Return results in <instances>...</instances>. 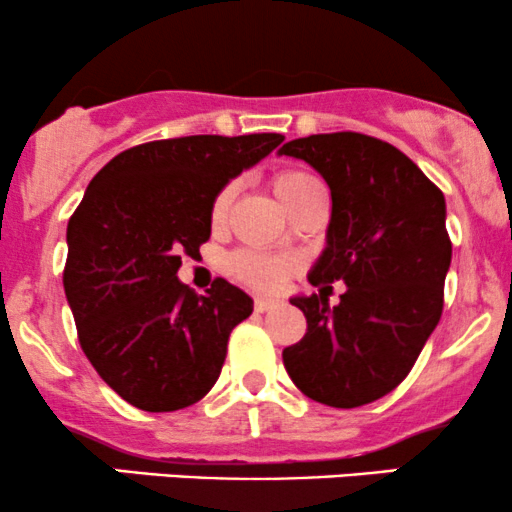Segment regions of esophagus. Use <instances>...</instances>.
<instances>
[{
  "label": "esophagus",
  "instance_id": "1",
  "mask_svg": "<svg viewBox=\"0 0 512 512\" xmlns=\"http://www.w3.org/2000/svg\"><path fill=\"white\" fill-rule=\"evenodd\" d=\"M276 305H279V301H274V298H262V296L255 298V310H257V313H267V310H274Z\"/></svg>",
  "mask_w": 512,
  "mask_h": 512
}]
</instances>
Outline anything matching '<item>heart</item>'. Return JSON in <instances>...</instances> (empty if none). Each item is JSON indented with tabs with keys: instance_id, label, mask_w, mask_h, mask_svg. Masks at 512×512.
I'll list each match as a JSON object with an SVG mask.
<instances>
[{
	"instance_id": "heart-1",
	"label": "heart",
	"mask_w": 512,
	"mask_h": 512,
	"mask_svg": "<svg viewBox=\"0 0 512 512\" xmlns=\"http://www.w3.org/2000/svg\"><path fill=\"white\" fill-rule=\"evenodd\" d=\"M315 185H320V182H317L313 175L296 168L279 170V173L272 178L276 197H279L289 209L310 190V187ZM233 197H236V182H228L226 187H221L219 195L214 197V202H211V214H209L214 226H221V223L226 221L228 211H231ZM228 272L236 276L238 281H243V284H248L257 291H276L284 286L286 279H289L291 264L284 260H276V257L260 255V252L243 250V252H236V255L228 260Z\"/></svg>"
}]
</instances>
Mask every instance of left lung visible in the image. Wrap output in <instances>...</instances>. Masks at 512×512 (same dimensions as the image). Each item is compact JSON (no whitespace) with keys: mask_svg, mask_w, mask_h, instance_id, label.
Listing matches in <instances>:
<instances>
[{"mask_svg":"<svg viewBox=\"0 0 512 512\" xmlns=\"http://www.w3.org/2000/svg\"><path fill=\"white\" fill-rule=\"evenodd\" d=\"M279 154L310 163L332 192L327 248L308 281L346 284L334 308L322 291L291 298L308 332L284 349L286 373L315 402L361 407L407 378L443 313L445 197L409 156L368 134H310Z\"/></svg>","mask_w":512,"mask_h":512,"instance_id":"8db88e82","label":"left lung"}]
</instances>
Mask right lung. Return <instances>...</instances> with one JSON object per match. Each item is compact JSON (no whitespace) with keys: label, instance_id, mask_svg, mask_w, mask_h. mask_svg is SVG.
<instances>
[{"label":"right lung","instance_id":"add662e5","mask_svg":"<svg viewBox=\"0 0 512 512\" xmlns=\"http://www.w3.org/2000/svg\"><path fill=\"white\" fill-rule=\"evenodd\" d=\"M281 134H195L132 146L88 182L69 219L64 293L79 344L132 407L178 411L219 380L233 327L252 298L226 279L197 296L180 255L211 236V202Z\"/></svg>","mask_w":512,"mask_h":512}]
</instances>
